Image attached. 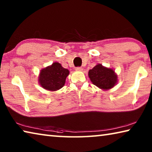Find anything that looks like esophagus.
I'll return each mask as SVG.
<instances>
[{
    "label": "esophagus",
    "mask_w": 152,
    "mask_h": 152,
    "mask_svg": "<svg viewBox=\"0 0 152 152\" xmlns=\"http://www.w3.org/2000/svg\"><path fill=\"white\" fill-rule=\"evenodd\" d=\"M82 70H83V69H82V67H76V70L77 71H82Z\"/></svg>",
    "instance_id": "esophagus-1"
}]
</instances>
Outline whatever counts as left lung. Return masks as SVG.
<instances>
[{
  "instance_id": "1",
  "label": "left lung",
  "mask_w": 152,
  "mask_h": 152,
  "mask_svg": "<svg viewBox=\"0 0 152 152\" xmlns=\"http://www.w3.org/2000/svg\"><path fill=\"white\" fill-rule=\"evenodd\" d=\"M88 76L92 84L99 88L108 90L113 88L117 82V77L113 69L97 64L88 72Z\"/></svg>"
}]
</instances>
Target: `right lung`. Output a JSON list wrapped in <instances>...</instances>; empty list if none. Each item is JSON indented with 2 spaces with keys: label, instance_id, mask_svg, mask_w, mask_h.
Segmentation results:
<instances>
[{
  "label": "right lung",
  "instance_id": "1",
  "mask_svg": "<svg viewBox=\"0 0 152 152\" xmlns=\"http://www.w3.org/2000/svg\"><path fill=\"white\" fill-rule=\"evenodd\" d=\"M68 74V70L64 68L60 63L55 62L41 71L39 84L48 91H57L64 86Z\"/></svg>",
  "mask_w": 152,
  "mask_h": 152
}]
</instances>
